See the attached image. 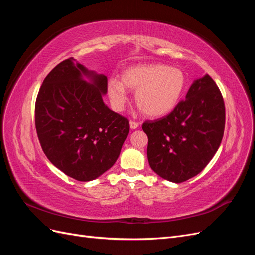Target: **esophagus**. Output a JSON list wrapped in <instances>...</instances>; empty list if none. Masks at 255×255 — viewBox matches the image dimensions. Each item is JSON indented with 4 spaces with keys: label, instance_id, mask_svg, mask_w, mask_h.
I'll list each match as a JSON object with an SVG mask.
<instances>
[{
    "label": "esophagus",
    "instance_id": "1",
    "mask_svg": "<svg viewBox=\"0 0 255 255\" xmlns=\"http://www.w3.org/2000/svg\"><path fill=\"white\" fill-rule=\"evenodd\" d=\"M129 127H130V128H132V129H136L138 127H139V123H138L135 120H130L129 121Z\"/></svg>",
    "mask_w": 255,
    "mask_h": 255
}]
</instances>
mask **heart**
<instances>
[{"mask_svg": "<svg viewBox=\"0 0 255 255\" xmlns=\"http://www.w3.org/2000/svg\"><path fill=\"white\" fill-rule=\"evenodd\" d=\"M186 86V76L179 68L164 64H143L127 68L120 82L111 79L107 92L113 105L120 110L128 99L126 88L135 91V102L144 115L160 117L179 103Z\"/></svg>", "mask_w": 255, "mask_h": 255, "instance_id": "heart-1", "label": "heart"}]
</instances>
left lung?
Instances as JSON below:
<instances>
[{"instance_id":"8db88e82","label":"left lung","mask_w":255,"mask_h":255,"mask_svg":"<svg viewBox=\"0 0 255 255\" xmlns=\"http://www.w3.org/2000/svg\"><path fill=\"white\" fill-rule=\"evenodd\" d=\"M226 109L221 92L208 74L196 80L186 99L156 120L142 123L148 136L149 165L163 179L182 183L201 172L221 143Z\"/></svg>"}]
</instances>
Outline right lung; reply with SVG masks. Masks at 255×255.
Wrapping results in <instances>:
<instances>
[{"mask_svg":"<svg viewBox=\"0 0 255 255\" xmlns=\"http://www.w3.org/2000/svg\"><path fill=\"white\" fill-rule=\"evenodd\" d=\"M106 92V76L72 57L52 69L38 92L35 126L42 151L76 181H92L112 168L128 135V118L103 102Z\"/></svg>","mask_w":255,"mask_h":255,"instance_id":"1","label":"right lung"}]
</instances>
